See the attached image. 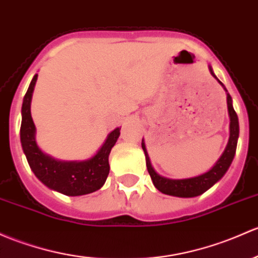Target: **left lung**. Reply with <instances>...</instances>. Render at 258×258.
Listing matches in <instances>:
<instances>
[{"instance_id":"1","label":"left lung","mask_w":258,"mask_h":258,"mask_svg":"<svg viewBox=\"0 0 258 258\" xmlns=\"http://www.w3.org/2000/svg\"><path fill=\"white\" fill-rule=\"evenodd\" d=\"M210 72L211 74L214 75L211 68ZM214 77H215V75H214ZM219 83L221 84V81H219ZM225 90H226V89H225ZM227 108H229L230 115L229 143H227L224 153L221 154V157L219 158V161L216 162L215 165H214L209 172L204 173V174L202 175H198V177L188 179H168L159 175L158 173H156V170L152 168L150 157H148L147 150H146V146L142 140V148L146 154V165H147L148 173H150L154 186H156L159 191H162L163 194L173 195V197L179 198L198 197V195L205 193V191H207L208 189H210L216 181H219L222 177H224V174L227 172L230 164H231L232 159H234L238 138V118L234 107H232L231 96H230L229 94H227Z\"/></svg>"}]
</instances>
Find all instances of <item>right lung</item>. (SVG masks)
<instances>
[{
  "instance_id": "obj_1",
  "label": "right lung",
  "mask_w": 258,
  "mask_h": 258,
  "mask_svg": "<svg viewBox=\"0 0 258 258\" xmlns=\"http://www.w3.org/2000/svg\"><path fill=\"white\" fill-rule=\"evenodd\" d=\"M37 77L38 74L34 75L29 84L22 105L21 143L29 167L44 185L61 194L78 197L99 190L110 172L108 154L120 136V128L113 130L99 152L88 161L63 162L47 156L37 146L36 126L31 116V100Z\"/></svg>"
}]
</instances>
